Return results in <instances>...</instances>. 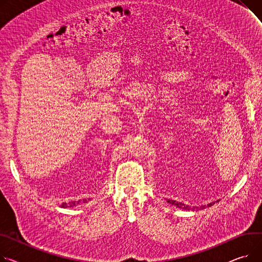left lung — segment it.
<instances>
[{"mask_svg":"<svg viewBox=\"0 0 262 262\" xmlns=\"http://www.w3.org/2000/svg\"><path fill=\"white\" fill-rule=\"evenodd\" d=\"M168 203H170V204H172V205H176V206H178V207H180V208H183V210H191V211H198L199 210V207H189L188 205H185L184 203H181V202H176V201H173V200H169V199H167L166 200ZM213 203H210V204H207V206H211ZM206 206L204 205V206H201L200 208H205Z\"/></svg>","mask_w":262,"mask_h":262,"instance_id":"8db88e82","label":"left lung"}]
</instances>
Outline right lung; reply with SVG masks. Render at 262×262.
I'll list each match as a JSON object with an SVG mask.
<instances>
[{
    "instance_id": "right-lung-1",
    "label": "right lung",
    "mask_w": 262,
    "mask_h": 262,
    "mask_svg": "<svg viewBox=\"0 0 262 262\" xmlns=\"http://www.w3.org/2000/svg\"><path fill=\"white\" fill-rule=\"evenodd\" d=\"M84 201H86V199H84V200H83V202H84ZM80 202H81L80 200H79V201H72V202H63V203L59 204V206L64 207V208H66V207H73V206H75V205L79 204Z\"/></svg>"
}]
</instances>
